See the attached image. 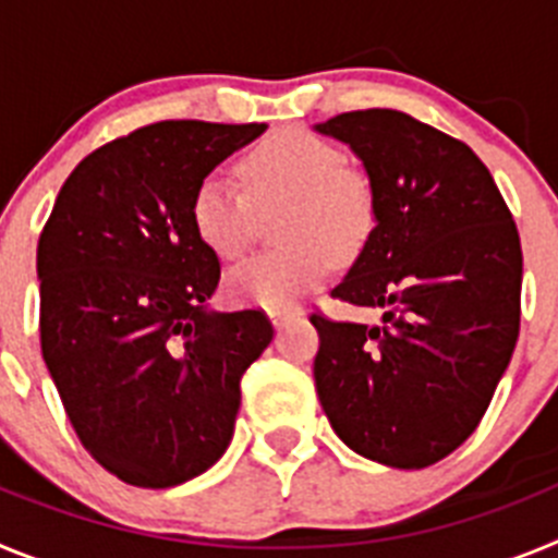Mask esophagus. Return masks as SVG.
<instances>
[{"instance_id": "esophagus-1", "label": "esophagus", "mask_w": 558, "mask_h": 558, "mask_svg": "<svg viewBox=\"0 0 558 558\" xmlns=\"http://www.w3.org/2000/svg\"><path fill=\"white\" fill-rule=\"evenodd\" d=\"M299 315H302V307H274L270 310V322H274L276 327H282V324L293 322Z\"/></svg>"}]
</instances>
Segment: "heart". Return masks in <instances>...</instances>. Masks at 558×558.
Segmentation results:
<instances>
[{
  "label": "heart",
  "mask_w": 558,
  "mask_h": 558,
  "mask_svg": "<svg viewBox=\"0 0 558 558\" xmlns=\"http://www.w3.org/2000/svg\"><path fill=\"white\" fill-rule=\"evenodd\" d=\"M243 190L223 172L198 181L190 201L195 236L220 259L254 245L263 215L276 218L284 245L251 256L229 274L236 302L284 307L322 282L338 259L357 254L377 223V192L366 172L343 165V153L318 133L279 128L240 156Z\"/></svg>",
  "instance_id": "b5f03b06"
}]
</instances>
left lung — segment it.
Here are the masks:
<instances>
[{"label":"left lung","instance_id":"8db88e82","mask_svg":"<svg viewBox=\"0 0 558 558\" xmlns=\"http://www.w3.org/2000/svg\"><path fill=\"white\" fill-rule=\"evenodd\" d=\"M347 142L377 192V226L332 299L383 324L313 313V374L332 430L360 456L425 470L481 425L520 335L522 248L470 145L391 108L315 125Z\"/></svg>","mask_w":558,"mask_h":558}]
</instances>
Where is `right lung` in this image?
I'll use <instances>...</instances> for the list:
<instances>
[{
	"mask_svg": "<svg viewBox=\"0 0 558 558\" xmlns=\"http://www.w3.org/2000/svg\"><path fill=\"white\" fill-rule=\"evenodd\" d=\"M263 131L136 128L72 170L38 236L44 363L88 456L131 486H179L223 456L274 338L263 310H206L220 263L190 220L198 181Z\"/></svg>",
	"mask_w": 558,
	"mask_h": 558,
	"instance_id": "right-lung-1",
	"label": "right lung"
}]
</instances>
